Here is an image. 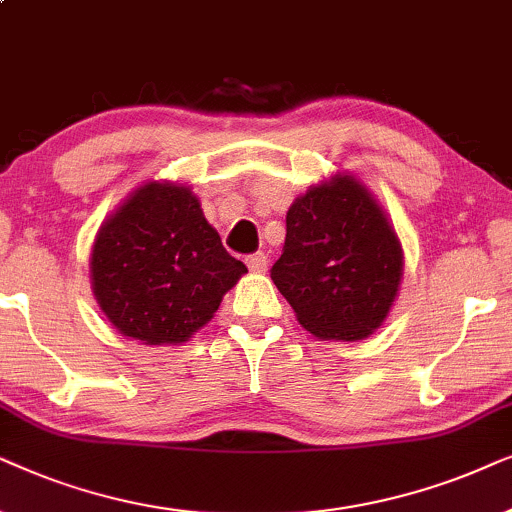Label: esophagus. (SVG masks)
I'll list each match as a JSON object with an SVG mask.
<instances>
[{
	"mask_svg": "<svg viewBox=\"0 0 512 512\" xmlns=\"http://www.w3.org/2000/svg\"><path fill=\"white\" fill-rule=\"evenodd\" d=\"M245 264H248V269L252 271V274H264V271H267V267H269V260H267V255H264V252H255V255L245 257Z\"/></svg>",
	"mask_w": 512,
	"mask_h": 512,
	"instance_id": "esophagus-1",
	"label": "esophagus"
}]
</instances>
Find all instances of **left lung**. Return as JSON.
Segmentation results:
<instances>
[{
	"instance_id": "1",
	"label": "left lung",
	"mask_w": 512,
	"mask_h": 512,
	"mask_svg": "<svg viewBox=\"0 0 512 512\" xmlns=\"http://www.w3.org/2000/svg\"><path fill=\"white\" fill-rule=\"evenodd\" d=\"M403 252L377 201L349 175L311 187L285 217L271 281L320 339L356 342L384 323Z\"/></svg>"
}]
</instances>
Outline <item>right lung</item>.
<instances>
[{
  "label": "right lung",
  "mask_w": 512,
  "mask_h": 512,
  "mask_svg": "<svg viewBox=\"0 0 512 512\" xmlns=\"http://www.w3.org/2000/svg\"><path fill=\"white\" fill-rule=\"evenodd\" d=\"M187 187L149 182L102 224L91 255L93 292L121 335L187 342L245 274Z\"/></svg>",
  "instance_id": "1"
}]
</instances>
